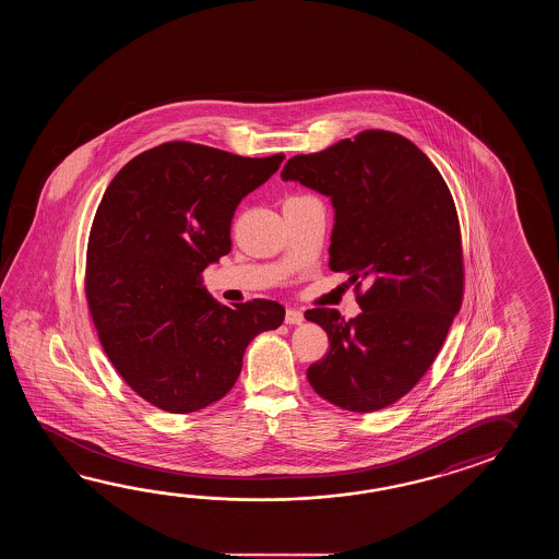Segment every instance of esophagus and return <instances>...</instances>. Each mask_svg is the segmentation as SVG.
Segmentation results:
<instances>
[{"label":"esophagus","mask_w":559,"mask_h":559,"mask_svg":"<svg viewBox=\"0 0 559 559\" xmlns=\"http://www.w3.org/2000/svg\"><path fill=\"white\" fill-rule=\"evenodd\" d=\"M301 321H304V311L294 308L285 309V323L297 325V323H301Z\"/></svg>","instance_id":"obj_1"}]
</instances>
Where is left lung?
I'll return each instance as SVG.
<instances>
[{
  "label": "left lung",
  "instance_id": "1",
  "mask_svg": "<svg viewBox=\"0 0 559 559\" xmlns=\"http://www.w3.org/2000/svg\"><path fill=\"white\" fill-rule=\"evenodd\" d=\"M282 178L332 198L330 270L349 275L361 308L352 320L306 311L330 337L308 368L311 388L357 414L395 404L426 376L464 299L452 191L428 155L385 130L294 155Z\"/></svg>",
  "mask_w": 559,
  "mask_h": 559
}]
</instances>
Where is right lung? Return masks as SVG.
I'll return each instance as SVG.
<instances>
[{"mask_svg":"<svg viewBox=\"0 0 559 559\" xmlns=\"http://www.w3.org/2000/svg\"><path fill=\"white\" fill-rule=\"evenodd\" d=\"M284 157L167 142L135 155L107 186L87 239V308L119 376L164 412L222 400L251 340L284 321L272 299L222 306L202 277L231 251L239 202Z\"/></svg>","mask_w":559,"mask_h":559,"instance_id":"add662e5","label":"right lung"}]
</instances>
